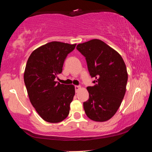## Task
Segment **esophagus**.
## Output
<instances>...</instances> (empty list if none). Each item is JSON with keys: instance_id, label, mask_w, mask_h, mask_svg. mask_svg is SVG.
I'll return each mask as SVG.
<instances>
[{"instance_id": "obj_1", "label": "esophagus", "mask_w": 152, "mask_h": 152, "mask_svg": "<svg viewBox=\"0 0 152 152\" xmlns=\"http://www.w3.org/2000/svg\"><path fill=\"white\" fill-rule=\"evenodd\" d=\"M74 88H75L76 92H78V90L80 88V86H74Z\"/></svg>"}]
</instances>
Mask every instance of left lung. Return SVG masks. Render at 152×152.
Segmentation results:
<instances>
[{
    "label": "left lung",
    "instance_id": "1",
    "mask_svg": "<svg viewBox=\"0 0 152 152\" xmlns=\"http://www.w3.org/2000/svg\"><path fill=\"white\" fill-rule=\"evenodd\" d=\"M76 49L86 58L94 86H88L89 99L84 102L86 115L98 122L110 119L125 96L128 75L125 64L117 51L99 39L80 43Z\"/></svg>",
    "mask_w": 152,
    "mask_h": 152
}]
</instances>
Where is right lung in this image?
Instances as JSON below:
<instances>
[{"label": "right lung", "instance_id": "right-lung-1", "mask_svg": "<svg viewBox=\"0 0 152 152\" xmlns=\"http://www.w3.org/2000/svg\"><path fill=\"white\" fill-rule=\"evenodd\" d=\"M76 44L51 42L36 49L25 67L24 82L31 103L39 116L49 123H59L68 117L75 88L55 81L62 72L68 53Z\"/></svg>", "mask_w": 152, "mask_h": 152}]
</instances>
